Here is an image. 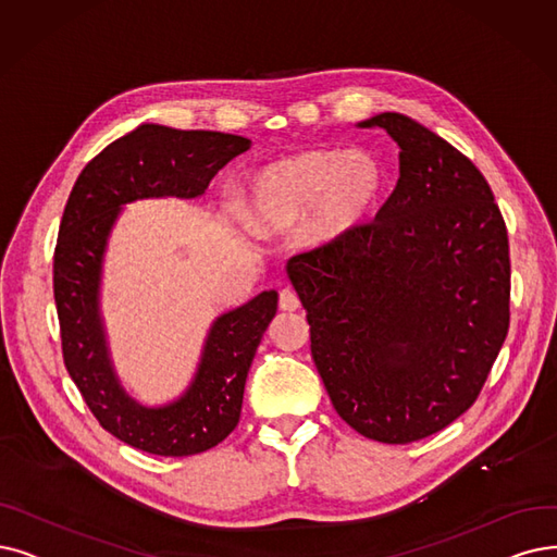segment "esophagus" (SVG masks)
I'll return each instance as SVG.
<instances>
[{"label":"esophagus","instance_id":"34e87169","mask_svg":"<svg viewBox=\"0 0 557 557\" xmlns=\"http://www.w3.org/2000/svg\"><path fill=\"white\" fill-rule=\"evenodd\" d=\"M278 306H281V310H297L299 308L297 293L290 290V287H285V290H281V295H278Z\"/></svg>","mask_w":557,"mask_h":557}]
</instances>
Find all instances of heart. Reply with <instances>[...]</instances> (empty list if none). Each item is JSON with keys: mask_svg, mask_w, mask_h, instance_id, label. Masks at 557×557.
<instances>
[{"mask_svg": "<svg viewBox=\"0 0 557 557\" xmlns=\"http://www.w3.org/2000/svg\"><path fill=\"white\" fill-rule=\"evenodd\" d=\"M386 169L368 150H310L264 166L251 183V216L264 235L297 228L310 216L315 242H338L380 208Z\"/></svg>", "mask_w": 557, "mask_h": 557, "instance_id": "1", "label": "heart"}]
</instances>
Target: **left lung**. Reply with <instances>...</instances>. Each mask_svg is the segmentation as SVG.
<instances>
[{"label": "left lung", "instance_id": "left-lung-1", "mask_svg": "<svg viewBox=\"0 0 557 557\" xmlns=\"http://www.w3.org/2000/svg\"><path fill=\"white\" fill-rule=\"evenodd\" d=\"M399 177L374 221L287 262L333 409L380 443L448 428L509 329V242L478 166L405 114H376Z\"/></svg>", "mask_w": 557, "mask_h": 557}]
</instances>
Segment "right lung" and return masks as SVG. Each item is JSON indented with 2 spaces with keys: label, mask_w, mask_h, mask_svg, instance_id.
<instances>
[{
  "label": "right lung",
  "mask_w": 557,
  "mask_h": 557,
  "mask_svg": "<svg viewBox=\"0 0 557 557\" xmlns=\"http://www.w3.org/2000/svg\"><path fill=\"white\" fill-rule=\"evenodd\" d=\"M251 141L210 129L139 125L84 166L65 203L54 249V301L63 363L100 425L127 446L162 457L214 448L239 422L244 384L278 295L260 293L216 318L187 393L150 409L132 399L109 363L98 295L111 226L137 198L206 194Z\"/></svg>",
  "instance_id": "add662e5"
}]
</instances>
